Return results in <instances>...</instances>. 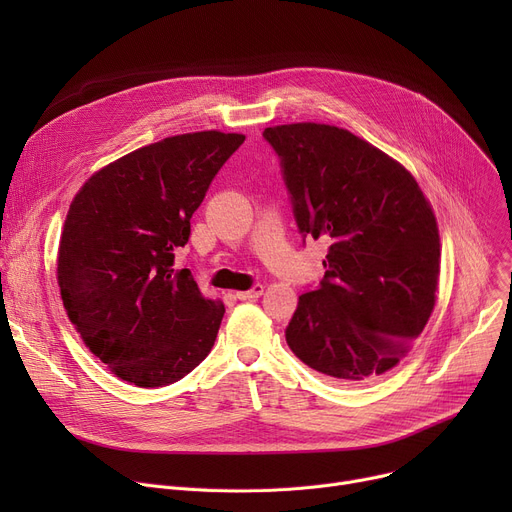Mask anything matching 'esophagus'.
I'll return each mask as SVG.
<instances>
[{"label": "esophagus", "mask_w": 512, "mask_h": 512, "mask_svg": "<svg viewBox=\"0 0 512 512\" xmlns=\"http://www.w3.org/2000/svg\"><path fill=\"white\" fill-rule=\"evenodd\" d=\"M263 294V286L261 284H255L251 290H240V292H234V297L238 299V301H255V299H259Z\"/></svg>", "instance_id": "esophagus-1"}]
</instances>
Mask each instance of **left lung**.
Wrapping results in <instances>:
<instances>
[{
	"label": "left lung",
	"instance_id": "left-lung-1",
	"mask_svg": "<svg viewBox=\"0 0 512 512\" xmlns=\"http://www.w3.org/2000/svg\"><path fill=\"white\" fill-rule=\"evenodd\" d=\"M280 155L299 230L330 240L326 276L299 297L290 351L344 386H361L411 351L436 305L438 222L415 176L346 128H265Z\"/></svg>",
	"mask_w": 512,
	"mask_h": 512
}]
</instances>
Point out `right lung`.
Listing matches in <instances>:
<instances>
[{
    "label": "right lung",
    "mask_w": 512,
    "mask_h": 512,
    "mask_svg": "<svg viewBox=\"0 0 512 512\" xmlns=\"http://www.w3.org/2000/svg\"><path fill=\"white\" fill-rule=\"evenodd\" d=\"M245 134L201 130L145 145L97 170L74 195L58 247L64 309L116 378L168 386L211 351L224 303L207 299L174 251Z\"/></svg>",
    "instance_id": "right-lung-1"
}]
</instances>
